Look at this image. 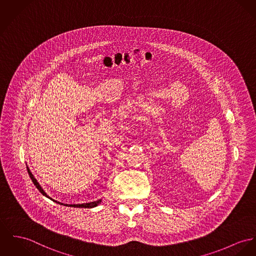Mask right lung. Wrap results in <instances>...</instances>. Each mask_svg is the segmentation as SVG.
Segmentation results:
<instances>
[{
    "instance_id": "add662e5",
    "label": "right lung",
    "mask_w": 256,
    "mask_h": 256,
    "mask_svg": "<svg viewBox=\"0 0 256 256\" xmlns=\"http://www.w3.org/2000/svg\"><path fill=\"white\" fill-rule=\"evenodd\" d=\"M27 170H28V174H29V176L30 178L32 179V181H33V183H34V185L37 187V189L39 190L40 192L44 195V196H46V197L48 198H50L48 197L46 194V192L42 189V187L40 186L39 183H38V181L35 179V177L33 176V174H31V172L29 170V168H27ZM54 202H58L59 204H62V202H56V200H54ZM101 202V200H96V202H86V204H65L64 206H72V208H94V206H98L99 204Z\"/></svg>"
}]
</instances>
